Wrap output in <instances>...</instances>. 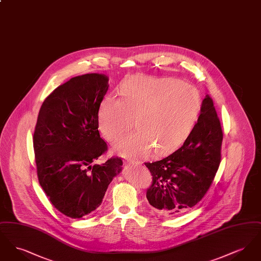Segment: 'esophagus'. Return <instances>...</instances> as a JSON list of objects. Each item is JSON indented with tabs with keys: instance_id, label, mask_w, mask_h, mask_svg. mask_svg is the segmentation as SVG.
Wrapping results in <instances>:
<instances>
[{
	"instance_id": "34e87169",
	"label": "esophagus",
	"mask_w": 261,
	"mask_h": 261,
	"mask_svg": "<svg viewBox=\"0 0 261 261\" xmlns=\"http://www.w3.org/2000/svg\"><path fill=\"white\" fill-rule=\"evenodd\" d=\"M126 162H127V164L132 165V166H137V165H139V162H131V161H127Z\"/></svg>"
}]
</instances>
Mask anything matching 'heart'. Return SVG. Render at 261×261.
<instances>
[{
    "label": "heart",
    "instance_id": "obj_1",
    "mask_svg": "<svg viewBox=\"0 0 261 261\" xmlns=\"http://www.w3.org/2000/svg\"><path fill=\"white\" fill-rule=\"evenodd\" d=\"M120 99L109 95L98 111L99 131L108 140L126 132L133 119L135 130L118 139L113 149L128 159L164 153L190 133L198 112L199 96L192 85L174 78L136 75L119 87Z\"/></svg>",
    "mask_w": 261,
    "mask_h": 261
}]
</instances>
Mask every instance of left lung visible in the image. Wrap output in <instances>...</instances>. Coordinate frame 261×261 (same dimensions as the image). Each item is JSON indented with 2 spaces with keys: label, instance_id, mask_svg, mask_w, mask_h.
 <instances>
[{
  "label": "left lung",
  "instance_id": "obj_1",
  "mask_svg": "<svg viewBox=\"0 0 261 261\" xmlns=\"http://www.w3.org/2000/svg\"><path fill=\"white\" fill-rule=\"evenodd\" d=\"M222 140L221 124L207 95L183 146L162 161L145 163L152 176L146 195L151 210L175 217L200 201L220 165Z\"/></svg>",
  "mask_w": 261,
  "mask_h": 261
}]
</instances>
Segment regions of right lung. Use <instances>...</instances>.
Segmentation results:
<instances>
[{"mask_svg":"<svg viewBox=\"0 0 261 261\" xmlns=\"http://www.w3.org/2000/svg\"><path fill=\"white\" fill-rule=\"evenodd\" d=\"M108 81L98 73L73 77L50 93L38 114L33 135L38 180L50 203L70 218L95 211L121 171L118 156L93 164L108 150L98 130Z\"/></svg>","mask_w":261,"mask_h":261,"instance_id":"obj_1","label":"right lung"}]
</instances>
